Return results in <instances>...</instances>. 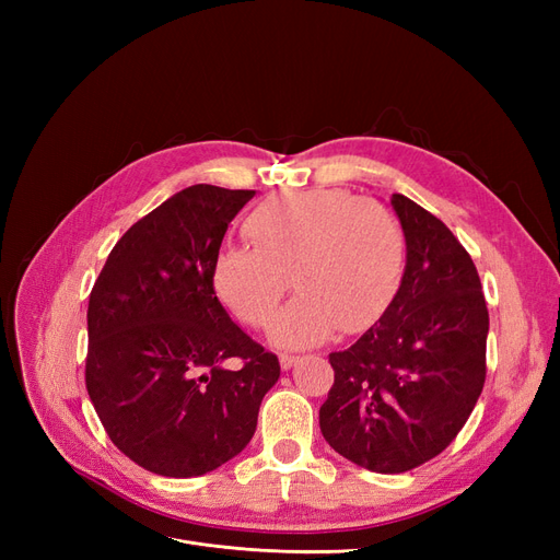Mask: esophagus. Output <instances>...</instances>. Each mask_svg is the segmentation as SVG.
Wrapping results in <instances>:
<instances>
[{
	"mask_svg": "<svg viewBox=\"0 0 560 560\" xmlns=\"http://www.w3.org/2000/svg\"><path fill=\"white\" fill-rule=\"evenodd\" d=\"M296 362H299L296 354H287V352H282V354H280V366H282L284 371H287V369H292Z\"/></svg>",
	"mask_w": 560,
	"mask_h": 560,
	"instance_id": "obj_1",
	"label": "esophagus"
}]
</instances>
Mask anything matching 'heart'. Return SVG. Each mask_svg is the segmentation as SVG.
<instances>
[{"instance_id": "b5f03b06", "label": "heart", "mask_w": 560, "mask_h": 560, "mask_svg": "<svg viewBox=\"0 0 560 560\" xmlns=\"http://www.w3.org/2000/svg\"><path fill=\"white\" fill-rule=\"evenodd\" d=\"M254 245H229L214 264L226 306L266 327L280 301L301 294L276 319L284 346L325 341L338 327L362 331L387 311L404 273V231L395 212L343 189L290 191L249 214Z\"/></svg>"}]
</instances>
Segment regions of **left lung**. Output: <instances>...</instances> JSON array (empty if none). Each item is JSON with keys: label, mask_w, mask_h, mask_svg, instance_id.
Instances as JSON below:
<instances>
[{"label": "left lung", "mask_w": 560, "mask_h": 560, "mask_svg": "<svg viewBox=\"0 0 560 560\" xmlns=\"http://www.w3.org/2000/svg\"><path fill=\"white\" fill-rule=\"evenodd\" d=\"M406 238L399 290L348 350L331 352L334 385L319 406L327 444L378 474L442 453L486 383L488 308L467 249L401 194L389 198Z\"/></svg>", "instance_id": "obj_1"}]
</instances>
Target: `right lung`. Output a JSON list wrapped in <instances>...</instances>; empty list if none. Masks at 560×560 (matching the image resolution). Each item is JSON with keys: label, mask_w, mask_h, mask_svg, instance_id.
I'll return each mask as SVG.
<instances>
[{"label": "right lung", "mask_w": 560, "mask_h": 560, "mask_svg": "<svg viewBox=\"0 0 560 560\" xmlns=\"http://www.w3.org/2000/svg\"><path fill=\"white\" fill-rule=\"evenodd\" d=\"M252 196L212 184L175 194L121 235L93 284L89 397L114 446L161 477H200L238 455L280 378L276 354L214 292L224 233Z\"/></svg>", "instance_id": "right-lung-1"}]
</instances>
